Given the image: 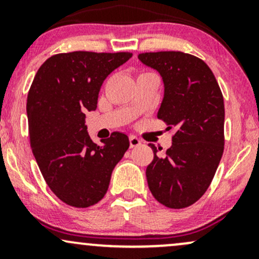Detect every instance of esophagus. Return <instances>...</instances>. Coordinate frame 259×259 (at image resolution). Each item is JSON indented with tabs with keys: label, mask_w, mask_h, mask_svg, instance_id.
I'll return each mask as SVG.
<instances>
[{
	"label": "esophagus",
	"mask_w": 259,
	"mask_h": 259,
	"mask_svg": "<svg viewBox=\"0 0 259 259\" xmlns=\"http://www.w3.org/2000/svg\"><path fill=\"white\" fill-rule=\"evenodd\" d=\"M129 142H130V148L138 147V146H140V145H141V140L136 138V136H130Z\"/></svg>",
	"instance_id": "34e87169"
}]
</instances>
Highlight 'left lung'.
Segmentation results:
<instances>
[{"label": "left lung", "instance_id": "1", "mask_svg": "<svg viewBox=\"0 0 259 259\" xmlns=\"http://www.w3.org/2000/svg\"><path fill=\"white\" fill-rule=\"evenodd\" d=\"M139 61L162 76L164 95L157 113L177 132L163 156L153 144L147 165L150 191L165 207L185 208L200 200L224 151V100L214 74L200 58L184 52L141 53Z\"/></svg>", "mask_w": 259, "mask_h": 259}]
</instances>
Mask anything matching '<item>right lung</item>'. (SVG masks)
I'll use <instances>...</instances> for the list:
<instances>
[{
    "instance_id": "right-lung-1",
    "label": "right lung",
    "mask_w": 259,
    "mask_h": 259,
    "mask_svg": "<svg viewBox=\"0 0 259 259\" xmlns=\"http://www.w3.org/2000/svg\"><path fill=\"white\" fill-rule=\"evenodd\" d=\"M132 57L130 52L59 53L35 75L26 101L30 147L47 185L69 206L86 208L102 200L129 148V138L119 132L101 140L102 146L94 144L85 112L97 108L103 81Z\"/></svg>"
}]
</instances>
